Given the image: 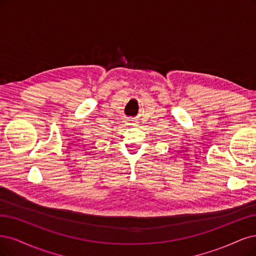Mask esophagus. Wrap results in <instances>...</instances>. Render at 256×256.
Returning a JSON list of instances; mask_svg holds the SVG:
<instances>
[{
  "label": "esophagus",
  "instance_id": "1",
  "mask_svg": "<svg viewBox=\"0 0 256 256\" xmlns=\"http://www.w3.org/2000/svg\"><path fill=\"white\" fill-rule=\"evenodd\" d=\"M133 122H134V121H133Z\"/></svg>",
  "mask_w": 256,
  "mask_h": 256
}]
</instances>
